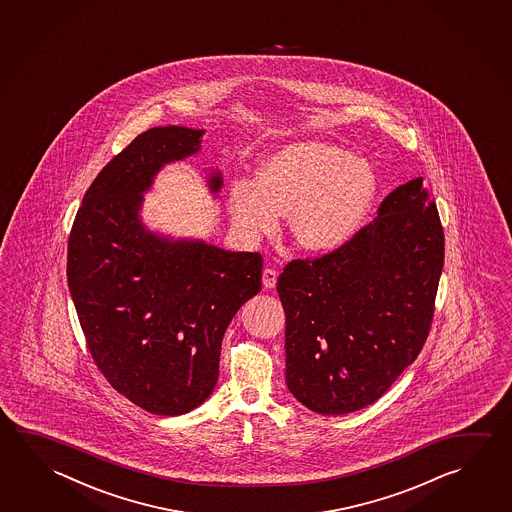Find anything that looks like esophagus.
I'll return each mask as SVG.
<instances>
[{
	"label": "esophagus",
	"instance_id": "34e87169",
	"mask_svg": "<svg viewBox=\"0 0 512 512\" xmlns=\"http://www.w3.org/2000/svg\"><path fill=\"white\" fill-rule=\"evenodd\" d=\"M278 271L273 268V266H266L264 271H262V284L266 289H271V287H275L277 284Z\"/></svg>",
	"mask_w": 512,
	"mask_h": 512
}]
</instances>
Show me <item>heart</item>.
<instances>
[{
  "label": "heart",
  "instance_id": "1",
  "mask_svg": "<svg viewBox=\"0 0 512 512\" xmlns=\"http://www.w3.org/2000/svg\"><path fill=\"white\" fill-rule=\"evenodd\" d=\"M370 163L336 145L298 142L262 163L259 181L232 183L228 207L248 237L275 234L289 212V234L309 252L325 253L349 243L376 198Z\"/></svg>",
  "mask_w": 512,
  "mask_h": 512
}]
</instances>
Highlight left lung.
Instances as JSON below:
<instances>
[{"instance_id":"8db88e82","label":"left lung","mask_w":512,"mask_h":512,"mask_svg":"<svg viewBox=\"0 0 512 512\" xmlns=\"http://www.w3.org/2000/svg\"><path fill=\"white\" fill-rule=\"evenodd\" d=\"M442 266L444 232L422 178L392 190L338 250L289 260L277 282L289 392L323 415L376 403L426 343Z\"/></svg>"}]
</instances>
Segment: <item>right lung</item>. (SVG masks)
Listing matches in <instances>:
<instances>
[{
    "label": "right lung",
    "instance_id": "obj_1",
    "mask_svg": "<svg viewBox=\"0 0 512 512\" xmlns=\"http://www.w3.org/2000/svg\"><path fill=\"white\" fill-rule=\"evenodd\" d=\"M201 136L181 126L136 136L86 190L68 239V287L91 358L154 415L190 412L212 394L226 327L262 286L260 253L171 243L138 219L154 174L198 153ZM210 185L219 190V174Z\"/></svg>",
    "mask_w": 512,
    "mask_h": 512
}]
</instances>
